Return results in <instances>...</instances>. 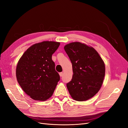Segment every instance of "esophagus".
<instances>
[{
  "mask_svg": "<svg viewBox=\"0 0 128 128\" xmlns=\"http://www.w3.org/2000/svg\"><path fill=\"white\" fill-rule=\"evenodd\" d=\"M59 75L60 76V77H62L63 75H64V73L62 72H61L59 73Z\"/></svg>",
  "mask_w": 128,
  "mask_h": 128,
  "instance_id": "esophagus-1",
  "label": "esophagus"
}]
</instances>
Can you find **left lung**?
Here are the masks:
<instances>
[{"mask_svg": "<svg viewBox=\"0 0 128 128\" xmlns=\"http://www.w3.org/2000/svg\"><path fill=\"white\" fill-rule=\"evenodd\" d=\"M72 64L73 75L67 87L72 97L85 101L93 97L101 88L105 66L98 53L92 47L80 42L64 47Z\"/></svg>", "mask_w": 128, "mask_h": 128, "instance_id": "8db88e82", "label": "left lung"}]
</instances>
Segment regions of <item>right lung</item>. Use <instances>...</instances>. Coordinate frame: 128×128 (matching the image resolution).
I'll return each mask as SVG.
<instances>
[{
    "instance_id": "add662e5",
    "label": "right lung",
    "mask_w": 128,
    "mask_h": 128,
    "mask_svg": "<svg viewBox=\"0 0 128 128\" xmlns=\"http://www.w3.org/2000/svg\"><path fill=\"white\" fill-rule=\"evenodd\" d=\"M60 42L45 41L33 45L24 53L16 69L18 82L34 100L45 101L51 97L60 79L52 59Z\"/></svg>"
}]
</instances>
